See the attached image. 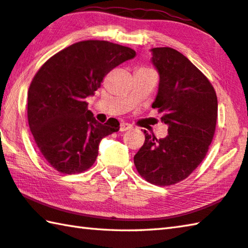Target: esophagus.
I'll list each match as a JSON object with an SVG mask.
<instances>
[{
  "label": "esophagus",
  "mask_w": 248,
  "mask_h": 248,
  "mask_svg": "<svg viewBox=\"0 0 248 248\" xmlns=\"http://www.w3.org/2000/svg\"><path fill=\"white\" fill-rule=\"evenodd\" d=\"M131 128H132V125H131V124H129L123 123V124H120V131H121V132L127 131V130H130Z\"/></svg>",
  "instance_id": "1"
}]
</instances>
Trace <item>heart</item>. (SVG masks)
<instances>
[{"mask_svg": "<svg viewBox=\"0 0 248 248\" xmlns=\"http://www.w3.org/2000/svg\"><path fill=\"white\" fill-rule=\"evenodd\" d=\"M141 70H151V69H146V68H141Z\"/></svg>", "mask_w": 248, "mask_h": 248, "instance_id": "b5f03b06", "label": "heart"}]
</instances>
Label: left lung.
I'll list each match as a JSON object with an SVG mask.
<instances>
[{
    "mask_svg": "<svg viewBox=\"0 0 248 248\" xmlns=\"http://www.w3.org/2000/svg\"><path fill=\"white\" fill-rule=\"evenodd\" d=\"M151 51L159 74L152 107L163 112L169 134L156 139L144 130L145 141L133 161L146 182L170 186L187 178L207 155L216 131L217 98L209 79L183 53L169 47Z\"/></svg>",
    "mask_w": 248,
    "mask_h": 248,
    "instance_id": "8db88e82",
    "label": "left lung"
}]
</instances>
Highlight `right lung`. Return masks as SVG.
<instances>
[{
	"mask_svg": "<svg viewBox=\"0 0 248 248\" xmlns=\"http://www.w3.org/2000/svg\"><path fill=\"white\" fill-rule=\"evenodd\" d=\"M136 57L133 49L105 40L73 44L49 59L33 77L28 90L27 117L40 153L62 174L89 170L103 138L119 130L111 118L99 124L87 109L104 78Z\"/></svg>",
	"mask_w": 248,
	"mask_h": 248,
	"instance_id": "add662e5",
	"label": "right lung"
}]
</instances>
